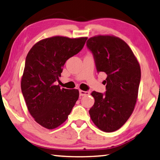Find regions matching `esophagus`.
<instances>
[{
	"label": "esophagus",
	"instance_id": "34e87169",
	"mask_svg": "<svg viewBox=\"0 0 160 160\" xmlns=\"http://www.w3.org/2000/svg\"><path fill=\"white\" fill-rule=\"evenodd\" d=\"M79 93H80V96H88V95H89V91H84L80 90Z\"/></svg>",
	"mask_w": 160,
	"mask_h": 160
}]
</instances>
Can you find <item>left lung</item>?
<instances>
[{
	"label": "left lung",
	"instance_id": "obj_1",
	"mask_svg": "<svg viewBox=\"0 0 160 160\" xmlns=\"http://www.w3.org/2000/svg\"><path fill=\"white\" fill-rule=\"evenodd\" d=\"M87 47L93 53L98 73L107 75L104 93L93 91L91 120L104 132L121 128L130 118L136 103L141 79L138 60L124 40L113 36L91 37Z\"/></svg>",
	"mask_w": 160,
	"mask_h": 160
}]
</instances>
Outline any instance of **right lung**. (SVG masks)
Instances as JSON below:
<instances>
[{
  "mask_svg": "<svg viewBox=\"0 0 160 160\" xmlns=\"http://www.w3.org/2000/svg\"><path fill=\"white\" fill-rule=\"evenodd\" d=\"M87 40L51 37L36 43L27 56L21 90L29 113L42 127L62 124L79 98L78 89H61L55 82L66 61L82 50Z\"/></svg>",
  "mask_w": 160,
  "mask_h": 160,
  "instance_id": "add662e5",
  "label": "right lung"
}]
</instances>
